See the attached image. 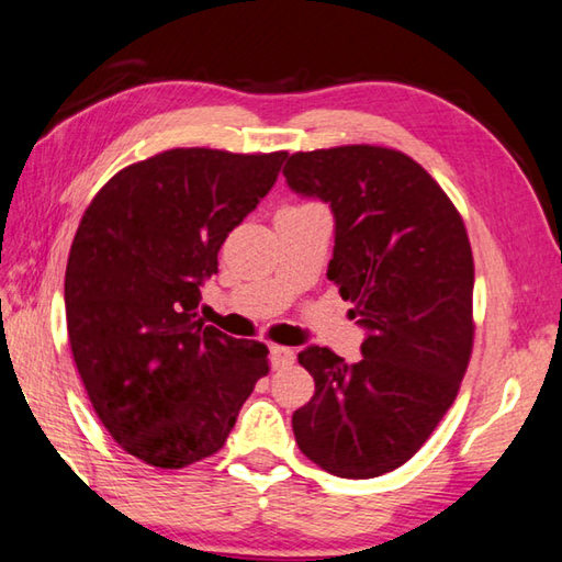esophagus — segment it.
Wrapping results in <instances>:
<instances>
[{
    "mask_svg": "<svg viewBox=\"0 0 562 562\" xmlns=\"http://www.w3.org/2000/svg\"><path fill=\"white\" fill-rule=\"evenodd\" d=\"M271 356H273L276 368H286V366H293V360H296V350L286 346H273Z\"/></svg>",
    "mask_w": 562,
    "mask_h": 562,
    "instance_id": "esophagus-1",
    "label": "esophagus"
}]
</instances>
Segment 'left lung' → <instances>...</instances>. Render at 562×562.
Returning a JSON list of instances; mask_svg holds the SVG:
<instances>
[{"instance_id": "left-lung-1", "label": "left lung", "mask_w": 562, "mask_h": 562, "mask_svg": "<svg viewBox=\"0 0 562 562\" xmlns=\"http://www.w3.org/2000/svg\"><path fill=\"white\" fill-rule=\"evenodd\" d=\"M293 192L328 202V279L368 338L358 362L311 346L299 362L316 395L293 412L313 464L375 479L417 454L447 415L474 346V256L447 192L409 155L380 145L293 153Z\"/></svg>"}]
</instances>
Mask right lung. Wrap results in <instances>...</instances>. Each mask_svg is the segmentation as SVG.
Wrapping results in <instances>:
<instances>
[{
  "label": "right lung",
  "mask_w": 562,
  "mask_h": 562,
  "mask_svg": "<svg viewBox=\"0 0 562 562\" xmlns=\"http://www.w3.org/2000/svg\"><path fill=\"white\" fill-rule=\"evenodd\" d=\"M289 153L175 147L127 165L81 216L66 263L68 342L127 454L182 469L224 447L269 348L196 316L202 283Z\"/></svg>",
  "instance_id": "right-lung-1"
}]
</instances>
